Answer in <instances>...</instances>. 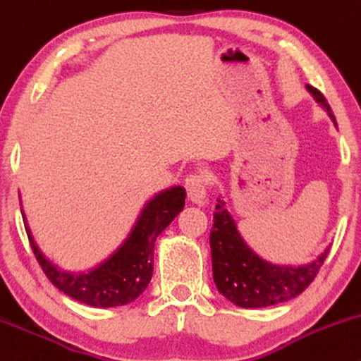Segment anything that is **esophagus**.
Instances as JSON below:
<instances>
[{
	"instance_id": "1",
	"label": "esophagus",
	"mask_w": 361,
	"mask_h": 361,
	"mask_svg": "<svg viewBox=\"0 0 361 361\" xmlns=\"http://www.w3.org/2000/svg\"><path fill=\"white\" fill-rule=\"evenodd\" d=\"M185 186H186V192H188V197L192 202L200 203L207 195V178L203 173H190L185 180Z\"/></svg>"
}]
</instances>
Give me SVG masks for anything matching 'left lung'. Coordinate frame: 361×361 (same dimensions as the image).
<instances>
[{
    "mask_svg": "<svg viewBox=\"0 0 361 361\" xmlns=\"http://www.w3.org/2000/svg\"><path fill=\"white\" fill-rule=\"evenodd\" d=\"M307 90L336 124L326 97L311 85H307ZM216 202L219 203L215 207L214 225L210 230L212 269L216 289L230 302L240 307L279 305L299 296L314 281L326 260L329 247L306 266H276L262 260L249 249L242 240L233 219L224 208L222 200Z\"/></svg>",
    "mask_w": 361,
    "mask_h": 361,
    "instance_id": "8db88e82",
    "label": "left lung"
}]
</instances>
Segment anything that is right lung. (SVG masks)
<instances>
[{
  "label": "right lung",
  "instance_id": "right-lung-1",
  "mask_svg": "<svg viewBox=\"0 0 361 361\" xmlns=\"http://www.w3.org/2000/svg\"><path fill=\"white\" fill-rule=\"evenodd\" d=\"M186 192L181 186L164 190L147 202L141 212L131 235L126 238L121 249L106 262L85 274L59 271L49 262L30 233L27 220L23 219L32 250L42 271L55 288L75 301L94 307H116L133 302L149 284L153 276V255L156 237L171 224V220L183 210Z\"/></svg>",
  "mask_w": 361,
  "mask_h": 361
}]
</instances>
